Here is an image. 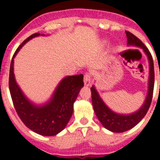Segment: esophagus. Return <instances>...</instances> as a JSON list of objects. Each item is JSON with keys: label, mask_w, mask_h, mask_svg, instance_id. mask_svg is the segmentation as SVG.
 <instances>
[{"label": "esophagus", "mask_w": 160, "mask_h": 160, "mask_svg": "<svg viewBox=\"0 0 160 160\" xmlns=\"http://www.w3.org/2000/svg\"><path fill=\"white\" fill-rule=\"evenodd\" d=\"M91 84V75L90 73H86L84 75V85L86 87H90Z\"/></svg>", "instance_id": "obj_1"}]
</instances>
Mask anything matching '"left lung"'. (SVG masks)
Masks as SVG:
<instances>
[{"instance_id": "1", "label": "left lung", "mask_w": 160, "mask_h": 160, "mask_svg": "<svg viewBox=\"0 0 160 160\" xmlns=\"http://www.w3.org/2000/svg\"><path fill=\"white\" fill-rule=\"evenodd\" d=\"M127 38H128V44L129 46H135L140 47L143 49V51L147 54L149 60L150 65V74H149V87H148V94L144 102L143 105L136 112L131 114H118L112 111L111 109L107 107L103 102L99 94L97 92L94 87L93 86L91 90V98H92V104L94 107L96 116L98 117L103 127L112 132L121 133L131 129L135 125L140 122L141 120L146 115L148 111L151 103H152V96H153L154 82H155V72H154V62L152 56L145 46L142 41L139 40L137 37L132 34L128 31H125Z\"/></svg>"}]
</instances>
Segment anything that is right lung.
Here are the masks:
<instances>
[{
  "mask_svg": "<svg viewBox=\"0 0 160 160\" xmlns=\"http://www.w3.org/2000/svg\"><path fill=\"white\" fill-rule=\"evenodd\" d=\"M40 35L33 33L19 46L12 56L8 87L13 106L23 123L31 131L44 136H53L62 131L73 114V102L84 86L83 75L68 76L61 81L51 100L46 105L35 106L26 98L17 84L13 73V58L28 41Z\"/></svg>",
  "mask_w": 160,
  "mask_h": 160,
  "instance_id": "right-lung-1",
  "label": "right lung"
}]
</instances>
